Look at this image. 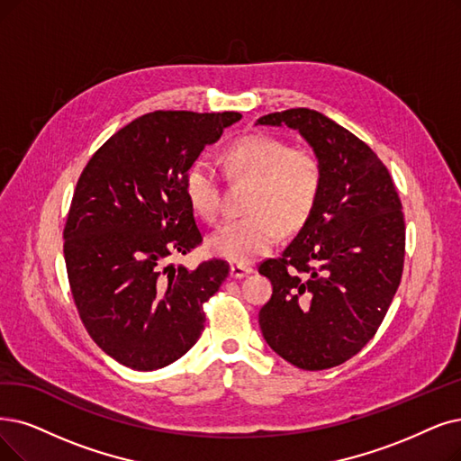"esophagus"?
<instances>
[{
  "mask_svg": "<svg viewBox=\"0 0 461 461\" xmlns=\"http://www.w3.org/2000/svg\"><path fill=\"white\" fill-rule=\"evenodd\" d=\"M251 272H253V268L249 265H240V263L230 265V278H234V280L246 278V276H249Z\"/></svg>",
  "mask_w": 461,
  "mask_h": 461,
  "instance_id": "esophagus-1",
  "label": "esophagus"
}]
</instances>
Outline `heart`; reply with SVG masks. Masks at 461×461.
<instances>
[{
  "instance_id": "1",
  "label": "heart",
  "mask_w": 461,
  "mask_h": 461,
  "mask_svg": "<svg viewBox=\"0 0 461 461\" xmlns=\"http://www.w3.org/2000/svg\"><path fill=\"white\" fill-rule=\"evenodd\" d=\"M221 160L230 177L253 181L246 200L249 213L217 229L206 244L213 255L240 265L251 263L280 240L282 229L291 232L306 223L320 198L321 164L312 151L263 134L230 141ZM183 189L191 210L213 223L221 208V189L212 164L193 162Z\"/></svg>"
}]
</instances>
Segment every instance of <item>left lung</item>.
Returning <instances> with one entry per match:
<instances>
[{"instance_id":"obj_1","label":"left lung","mask_w":461,"mask_h":461,"mask_svg":"<svg viewBox=\"0 0 461 461\" xmlns=\"http://www.w3.org/2000/svg\"><path fill=\"white\" fill-rule=\"evenodd\" d=\"M255 124L299 132L323 172L314 212L280 259L259 267L272 284L261 333L299 369H330L375 337L399 287L401 200L371 147L323 113L297 107Z\"/></svg>"}]
</instances>
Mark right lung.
I'll use <instances>...</instances> for the list:
<instances>
[{
  "mask_svg": "<svg viewBox=\"0 0 461 461\" xmlns=\"http://www.w3.org/2000/svg\"><path fill=\"white\" fill-rule=\"evenodd\" d=\"M240 113L155 112L126 124L92 155L71 200L64 259L79 316L104 352L134 371L187 354L204 303L229 265L170 263L202 242L183 179Z\"/></svg>",
  "mask_w": 461,
  "mask_h": 461,
  "instance_id": "obj_1",
  "label": "right lung"
}]
</instances>
